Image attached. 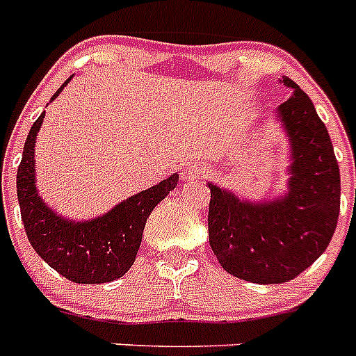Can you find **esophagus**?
I'll list each match as a JSON object with an SVG mask.
<instances>
[{"mask_svg": "<svg viewBox=\"0 0 356 356\" xmlns=\"http://www.w3.org/2000/svg\"><path fill=\"white\" fill-rule=\"evenodd\" d=\"M200 172H201L200 168H187L181 171V176H184V178H193V176H197Z\"/></svg>", "mask_w": 356, "mask_h": 356, "instance_id": "34e87169", "label": "esophagus"}]
</instances>
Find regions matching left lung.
<instances>
[{
  "mask_svg": "<svg viewBox=\"0 0 356 356\" xmlns=\"http://www.w3.org/2000/svg\"><path fill=\"white\" fill-rule=\"evenodd\" d=\"M294 89L280 105L294 162L289 196L273 203H242L210 187L209 241L222 269L253 284H284L303 273L328 248L341 210V172L325 122L310 97Z\"/></svg>",
  "mask_w": 356,
  "mask_h": 356,
  "instance_id": "obj_1",
  "label": "left lung"
}]
</instances>
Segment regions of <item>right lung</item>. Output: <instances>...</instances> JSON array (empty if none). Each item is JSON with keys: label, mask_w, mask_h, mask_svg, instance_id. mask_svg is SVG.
Instances as JSON below:
<instances>
[{"label": "right lung", "mask_w": 356, "mask_h": 356, "mask_svg": "<svg viewBox=\"0 0 356 356\" xmlns=\"http://www.w3.org/2000/svg\"><path fill=\"white\" fill-rule=\"evenodd\" d=\"M44 114L30 128L17 168V200L28 241L44 262L74 284H106L121 278L137 257L151 210L176 187L178 175L122 201L106 216L87 222L65 221L44 205L33 180V147Z\"/></svg>", "instance_id": "obj_1"}]
</instances>
